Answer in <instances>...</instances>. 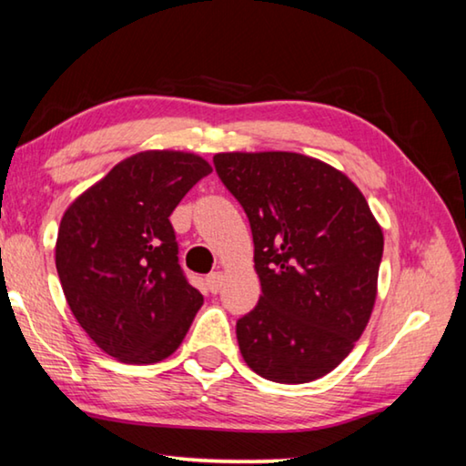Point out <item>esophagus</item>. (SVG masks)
<instances>
[{"label": "esophagus", "mask_w": 466, "mask_h": 466, "mask_svg": "<svg viewBox=\"0 0 466 466\" xmlns=\"http://www.w3.org/2000/svg\"><path fill=\"white\" fill-rule=\"evenodd\" d=\"M205 282H207V288H209V292L218 294L221 284H224V276H221V271H211L209 276L205 278Z\"/></svg>", "instance_id": "34e87169"}]
</instances>
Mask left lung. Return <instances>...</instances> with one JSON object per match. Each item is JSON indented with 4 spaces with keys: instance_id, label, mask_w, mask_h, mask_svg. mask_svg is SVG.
I'll return each instance as SVG.
<instances>
[{
    "instance_id": "left-lung-1",
    "label": "left lung",
    "mask_w": 466,
    "mask_h": 466,
    "mask_svg": "<svg viewBox=\"0 0 466 466\" xmlns=\"http://www.w3.org/2000/svg\"><path fill=\"white\" fill-rule=\"evenodd\" d=\"M245 209L261 297L236 321L242 359L278 383L319 380L349 357L378 297L383 234L365 197L300 153H218Z\"/></svg>"
}]
</instances>
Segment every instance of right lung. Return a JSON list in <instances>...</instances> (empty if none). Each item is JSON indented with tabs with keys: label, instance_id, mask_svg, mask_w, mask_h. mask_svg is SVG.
<instances>
[{
	"label": "right lung",
	"instance_id": "1",
	"mask_svg": "<svg viewBox=\"0 0 466 466\" xmlns=\"http://www.w3.org/2000/svg\"><path fill=\"white\" fill-rule=\"evenodd\" d=\"M211 174L203 157L145 151L117 164L64 213L56 268L70 311L122 363L169 357L203 305L178 263L169 216Z\"/></svg>",
	"mask_w": 466,
	"mask_h": 466
}]
</instances>
